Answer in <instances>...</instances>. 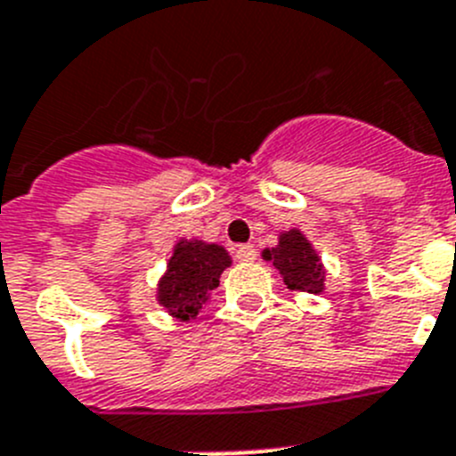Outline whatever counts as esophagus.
I'll return each mask as SVG.
<instances>
[{
  "label": "esophagus",
  "instance_id": "34e87169",
  "mask_svg": "<svg viewBox=\"0 0 456 456\" xmlns=\"http://www.w3.org/2000/svg\"><path fill=\"white\" fill-rule=\"evenodd\" d=\"M236 259H239V261H255L256 259L255 245H239V248H236Z\"/></svg>",
  "mask_w": 456,
  "mask_h": 456
}]
</instances>
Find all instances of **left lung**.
Returning <instances> with one entry per match:
<instances>
[{
	"instance_id": "left-lung-1",
	"label": "left lung",
	"mask_w": 456,
	"mask_h": 456,
	"mask_svg": "<svg viewBox=\"0 0 456 456\" xmlns=\"http://www.w3.org/2000/svg\"><path fill=\"white\" fill-rule=\"evenodd\" d=\"M264 259L273 261V266L284 277L289 289H298L305 294H322L323 266L310 240L298 229L282 233L280 245L273 250H264Z\"/></svg>"
}]
</instances>
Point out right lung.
Instances as JSON below:
<instances>
[{
	"instance_id": "1",
	"label": "right lung",
	"mask_w": 456,
	"mask_h": 456,
	"mask_svg": "<svg viewBox=\"0 0 456 456\" xmlns=\"http://www.w3.org/2000/svg\"><path fill=\"white\" fill-rule=\"evenodd\" d=\"M229 255L220 245L201 240H179L169 259L165 277L158 284V303L169 314L188 322L197 316L208 294L220 284V275L229 266Z\"/></svg>"
}]
</instances>
